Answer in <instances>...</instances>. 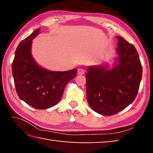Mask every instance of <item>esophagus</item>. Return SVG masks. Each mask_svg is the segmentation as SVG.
Masks as SVG:
<instances>
[{
    "instance_id": "esophagus-1",
    "label": "esophagus",
    "mask_w": 153,
    "mask_h": 153,
    "mask_svg": "<svg viewBox=\"0 0 153 153\" xmlns=\"http://www.w3.org/2000/svg\"><path fill=\"white\" fill-rule=\"evenodd\" d=\"M85 74V69L84 68H79L77 69V74L83 75Z\"/></svg>"
}]
</instances>
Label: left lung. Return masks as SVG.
Here are the masks:
<instances>
[{
    "label": "left lung",
    "instance_id": "1",
    "mask_svg": "<svg viewBox=\"0 0 153 153\" xmlns=\"http://www.w3.org/2000/svg\"><path fill=\"white\" fill-rule=\"evenodd\" d=\"M117 56L114 66H89L86 74L88 102L93 111L110 116L132 102L138 94L142 67L135 47L117 36Z\"/></svg>",
    "mask_w": 153,
    "mask_h": 153
}]
</instances>
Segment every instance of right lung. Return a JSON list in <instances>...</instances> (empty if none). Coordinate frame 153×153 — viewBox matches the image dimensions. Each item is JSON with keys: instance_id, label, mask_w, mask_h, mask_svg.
<instances>
[{"instance_id": "add662e5", "label": "right lung", "mask_w": 153, "mask_h": 153, "mask_svg": "<svg viewBox=\"0 0 153 153\" xmlns=\"http://www.w3.org/2000/svg\"><path fill=\"white\" fill-rule=\"evenodd\" d=\"M40 28L23 40L15 51L12 74L18 97L37 109L51 108L61 100L65 87L77 74V69L53 71L38 65L32 55V40Z\"/></svg>"}]
</instances>
